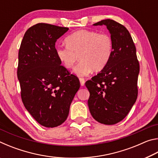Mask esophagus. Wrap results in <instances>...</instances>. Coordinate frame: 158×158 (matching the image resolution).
Wrapping results in <instances>:
<instances>
[{"mask_svg":"<svg viewBox=\"0 0 158 158\" xmlns=\"http://www.w3.org/2000/svg\"><path fill=\"white\" fill-rule=\"evenodd\" d=\"M79 81L81 85H84L85 84V80L84 78H79Z\"/></svg>","mask_w":158,"mask_h":158,"instance_id":"obj_1","label":"esophagus"}]
</instances>
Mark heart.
Returning <instances> with one entry per match:
<instances>
[{"label":"heart","instance_id":"b5f03b06","mask_svg":"<svg viewBox=\"0 0 158 158\" xmlns=\"http://www.w3.org/2000/svg\"><path fill=\"white\" fill-rule=\"evenodd\" d=\"M66 47L56 49L58 60L70 69L78 60L81 61L74 68L78 76H86L93 70L101 71L107 65L113 53V40L106 33H99L92 30H79L65 39Z\"/></svg>","mask_w":158,"mask_h":158}]
</instances>
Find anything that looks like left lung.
Segmentation results:
<instances>
[{"label": "left lung", "instance_id": "1", "mask_svg": "<svg viewBox=\"0 0 158 158\" xmlns=\"http://www.w3.org/2000/svg\"><path fill=\"white\" fill-rule=\"evenodd\" d=\"M102 25L111 34L113 53L105 68L85 84L90 92L88 105L93 118L114 125L125 118L137 100L139 63L127 28L109 19L93 24Z\"/></svg>", "mask_w": 158, "mask_h": 158}]
</instances>
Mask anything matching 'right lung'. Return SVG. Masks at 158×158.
<instances>
[{"mask_svg": "<svg viewBox=\"0 0 158 158\" xmlns=\"http://www.w3.org/2000/svg\"><path fill=\"white\" fill-rule=\"evenodd\" d=\"M69 30L40 23L29 28L19 51L17 77L23 105L46 127L65 121L80 87L79 79L61 65L55 44Z\"/></svg>", "mask_w": 158, "mask_h": 158, "instance_id": "1", "label": "right lung"}]
</instances>
